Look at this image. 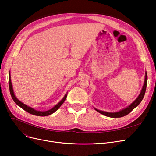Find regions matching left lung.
<instances>
[{
    "label": "left lung",
    "instance_id": "1",
    "mask_svg": "<svg viewBox=\"0 0 156 156\" xmlns=\"http://www.w3.org/2000/svg\"><path fill=\"white\" fill-rule=\"evenodd\" d=\"M147 79H148V76H147V73L146 72V75H145V81H144V84L143 85L142 90H141L140 94H139V97L136 99V100L131 103V104L127 107V108H124V109L122 110L119 112H105V111H100L98 109H96L95 108L96 111H97L98 112L101 113V114L107 116L108 117H111V118H120V117H122L124 116L127 115H128L129 113L133 111L134 108L139 105V103L141 102V101L143 100V99L144 98V96L145 94V92H146V85H147Z\"/></svg>",
    "mask_w": 156,
    "mask_h": 156
}]
</instances>
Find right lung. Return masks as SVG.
Listing matches in <instances>:
<instances>
[{
    "instance_id": "1",
    "label": "right lung",
    "mask_w": 156,
    "mask_h": 156,
    "mask_svg": "<svg viewBox=\"0 0 156 156\" xmlns=\"http://www.w3.org/2000/svg\"><path fill=\"white\" fill-rule=\"evenodd\" d=\"M8 83H9V88H10V94L11 96L13 99V100L14 101L16 104L17 105L20 106V107H21L23 110H25V111H27V112L30 113L32 115H34L36 116H48L50 115L51 114H53V112H55L56 110H58L59 107L62 105V103L64 102V101L66 100V99L67 98V94H66L64 96V97L63 98V99L61 100L57 105H56L53 108H52L51 109L47 111H37L34 110L33 108H31L29 106L26 105L24 103H23L22 102H21L20 101H19L16 98V97L14 95L13 93V88H12V82H11V79H10V74L9 73V80H8Z\"/></svg>"
}]
</instances>
